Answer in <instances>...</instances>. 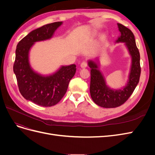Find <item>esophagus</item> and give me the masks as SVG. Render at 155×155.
Here are the masks:
<instances>
[{
	"label": "esophagus",
	"mask_w": 155,
	"mask_h": 155,
	"mask_svg": "<svg viewBox=\"0 0 155 155\" xmlns=\"http://www.w3.org/2000/svg\"><path fill=\"white\" fill-rule=\"evenodd\" d=\"M80 66H81V68H86V67L88 66V64H87V62H85V61H83V62L81 63Z\"/></svg>",
	"instance_id": "esophagus-1"
}]
</instances>
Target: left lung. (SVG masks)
<instances>
[{
	"instance_id": "1",
	"label": "left lung",
	"mask_w": 155,
	"mask_h": 155,
	"mask_svg": "<svg viewBox=\"0 0 155 155\" xmlns=\"http://www.w3.org/2000/svg\"><path fill=\"white\" fill-rule=\"evenodd\" d=\"M118 26L121 35L116 42L125 43L132 58V64L127 85L120 90L110 89L106 85L105 78L99 70L98 64L91 60L88 61V66L91 68L90 85L91 97L96 105L104 108H115L124 104L137 86L141 73L140 56L136 45L133 33L122 25L118 24Z\"/></svg>"
}]
</instances>
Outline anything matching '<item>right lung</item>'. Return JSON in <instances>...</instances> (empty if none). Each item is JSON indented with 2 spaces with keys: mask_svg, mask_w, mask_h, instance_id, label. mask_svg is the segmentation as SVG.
<instances>
[{
  "mask_svg": "<svg viewBox=\"0 0 155 155\" xmlns=\"http://www.w3.org/2000/svg\"><path fill=\"white\" fill-rule=\"evenodd\" d=\"M62 22H55L31 31L17 45L13 72L21 95L42 107L56 105L66 93L68 83L76 71V64L63 66L52 75L44 76L30 67L29 51L35 42L50 39Z\"/></svg>",
  "mask_w": 155,
  "mask_h": 155,
  "instance_id": "obj_1",
  "label": "right lung"
}]
</instances>
